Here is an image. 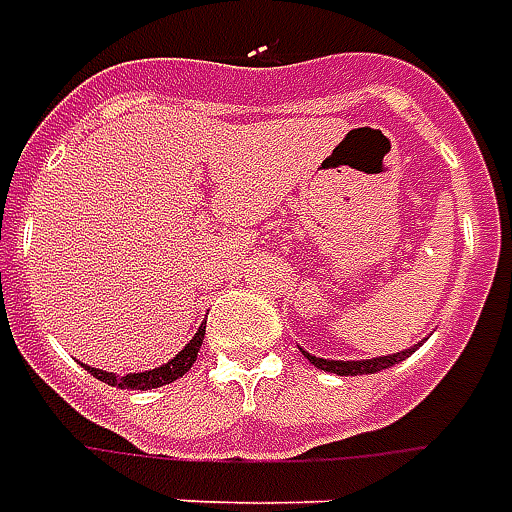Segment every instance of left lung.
<instances>
[{
	"mask_svg": "<svg viewBox=\"0 0 512 512\" xmlns=\"http://www.w3.org/2000/svg\"><path fill=\"white\" fill-rule=\"evenodd\" d=\"M416 348H408V351H397V354H388V357H374V360H323V357H311L309 351H303V357L314 365V368H323V371H331L337 377H357V374H377L382 368H391L402 362L408 354H414Z\"/></svg>",
	"mask_w": 512,
	"mask_h": 512,
	"instance_id": "left-lung-1",
	"label": "left lung"
}]
</instances>
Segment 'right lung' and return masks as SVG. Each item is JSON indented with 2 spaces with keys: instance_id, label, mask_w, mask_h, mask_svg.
Here are the masks:
<instances>
[{
  "instance_id": "add662e5",
  "label": "right lung",
  "mask_w": 512,
  "mask_h": 512,
  "mask_svg": "<svg viewBox=\"0 0 512 512\" xmlns=\"http://www.w3.org/2000/svg\"><path fill=\"white\" fill-rule=\"evenodd\" d=\"M203 334H206V323H201L198 328V334L184 345V351H178L167 365H161V368H152V371H144V374H127V377H115L110 371H101V368H90V365H84L90 374L101 382H107V385H115V388H133V391H150V388H161V385H169V382H175V379H181L195 365L198 360V351H201L203 343Z\"/></svg>"
}]
</instances>
